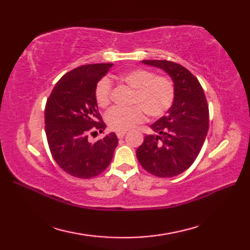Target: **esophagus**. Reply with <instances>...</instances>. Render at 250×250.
Here are the masks:
<instances>
[{
	"label": "esophagus",
	"mask_w": 250,
	"mask_h": 250,
	"mask_svg": "<svg viewBox=\"0 0 250 250\" xmlns=\"http://www.w3.org/2000/svg\"><path fill=\"white\" fill-rule=\"evenodd\" d=\"M125 134H126V132H125V131L117 132V136H118V139H122V137H124Z\"/></svg>",
	"instance_id": "obj_1"
}]
</instances>
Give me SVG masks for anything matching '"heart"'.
Here are the masks:
<instances>
[{"instance_id": "heart-1", "label": "heart", "mask_w": 250, "mask_h": 250, "mask_svg": "<svg viewBox=\"0 0 250 250\" xmlns=\"http://www.w3.org/2000/svg\"><path fill=\"white\" fill-rule=\"evenodd\" d=\"M122 82L134 89L128 108L113 107L105 115L106 124L114 131H126L144 121L145 113L150 118H159L167 113L175 99L173 83L164 76L146 68H132L119 76ZM111 82L107 77L101 78L95 84L94 99L101 108L107 107L111 99Z\"/></svg>"}]
</instances>
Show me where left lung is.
Returning a JSON list of instances; mask_svg holds the SVG:
<instances>
[{"label": "left lung", "mask_w": 250, "mask_h": 250, "mask_svg": "<svg viewBox=\"0 0 250 250\" xmlns=\"http://www.w3.org/2000/svg\"><path fill=\"white\" fill-rule=\"evenodd\" d=\"M144 64L166 71L174 83L175 99L166 116L150 125L136 157L148 173L173 177L191 167L204 144L209 126L208 105L193 74L167 60H144Z\"/></svg>", "instance_id": "obj_1"}]
</instances>
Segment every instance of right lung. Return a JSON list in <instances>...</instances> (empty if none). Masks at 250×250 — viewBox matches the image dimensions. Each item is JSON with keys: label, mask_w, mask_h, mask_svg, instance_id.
Listing matches in <instances>:
<instances>
[{"label": "right lung", "mask_w": 250, "mask_h": 250, "mask_svg": "<svg viewBox=\"0 0 250 250\" xmlns=\"http://www.w3.org/2000/svg\"><path fill=\"white\" fill-rule=\"evenodd\" d=\"M113 63H97L74 68L62 76L45 106V132L52 157L63 171L89 179L109 166L118 145L114 133L97 142L89 134L100 133L106 125L94 99L95 84Z\"/></svg>", "instance_id": "obj_1"}]
</instances>
